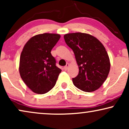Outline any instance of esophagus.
Instances as JSON below:
<instances>
[{
	"label": "esophagus",
	"mask_w": 129,
	"mask_h": 129,
	"mask_svg": "<svg viewBox=\"0 0 129 129\" xmlns=\"http://www.w3.org/2000/svg\"><path fill=\"white\" fill-rule=\"evenodd\" d=\"M69 67V63H67L66 65L64 67V68H63V69H64V70H67L68 69Z\"/></svg>",
	"instance_id": "1"
}]
</instances>
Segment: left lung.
Here are the masks:
<instances>
[{"instance_id": "1", "label": "left lung", "mask_w": 129, "mask_h": 129, "mask_svg": "<svg viewBox=\"0 0 129 129\" xmlns=\"http://www.w3.org/2000/svg\"><path fill=\"white\" fill-rule=\"evenodd\" d=\"M64 39L73 50L79 66L78 75L72 79L74 85L86 92L96 90L110 71V60L105 47L98 39L87 33H68Z\"/></svg>"}]
</instances>
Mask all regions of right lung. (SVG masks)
Listing matches in <instances>:
<instances>
[{
    "label": "right lung",
    "instance_id": "right-lung-1",
    "mask_svg": "<svg viewBox=\"0 0 129 129\" xmlns=\"http://www.w3.org/2000/svg\"><path fill=\"white\" fill-rule=\"evenodd\" d=\"M60 35L43 33L28 40L20 57L19 73L28 87L37 94H45L55 86L61 70L56 66L51 50Z\"/></svg>",
    "mask_w": 129,
    "mask_h": 129
}]
</instances>
